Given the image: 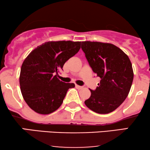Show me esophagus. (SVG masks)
<instances>
[{
    "instance_id": "1",
    "label": "esophagus",
    "mask_w": 150,
    "mask_h": 150,
    "mask_svg": "<svg viewBox=\"0 0 150 150\" xmlns=\"http://www.w3.org/2000/svg\"><path fill=\"white\" fill-rule=\"evenodd\" d=\"M76 89H83V86H79L78 85H76Z\"/></svg>"
}]
</instances>
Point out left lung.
Wrapping results in <instances>:
<instances>
[{
  "mask_svg": "<svg viewBox=\"0 0 150 150\" xmlns=\"http://www.w3.org/2000/svg\"><path fill=\"white\" fill-rule=\"evenodd\" d=\"M82 50L100 83L85 101L89 109L107 114L126 100L132 86L134 73L128 57L118 47L108 43L82 42Z\"/></svg>",
  "mask_w": 150,
  "mask_h": 150,
  "instance_id": "left-lung-1",
  "label": "left lung"
}]
</instances>
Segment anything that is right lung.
Returning a JSON list of instances; mask_svg holds the SVG:
<instances>
[{"instance_id":"right-lung-1","label":"right lung","mask_w":150,"mask_h":150,"mask_svg":"<svg viewBox=\"0 0 150 150\" xmlns=\"http://www.w3.org/2000/svg\"><path fill=\"white\" fill-rule=\"evenodd\" d=\"M81 42H48L34 49L22 63L20 85L28 106L40 114L52 113L63 103L74 83H65L58 78L63 65L76 54Z\"/></svg>"}]
</instances>
